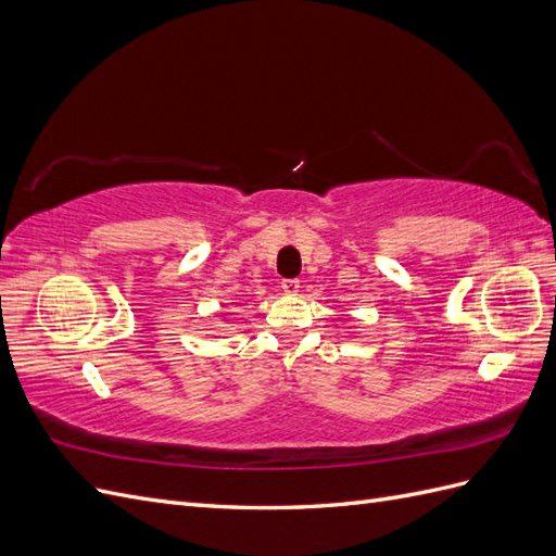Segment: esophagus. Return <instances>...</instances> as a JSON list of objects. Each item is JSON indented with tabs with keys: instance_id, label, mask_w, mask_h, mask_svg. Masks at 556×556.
Listing matches in <instances>:
<instances>
[{
	"instance_id": "esophagus-1",
	"label": "esophagus",
	"mask_w": 556,
	"mask_h": 556,
	"mask_svg": "<svg viewBox=\"0 0 556 556\" xmlns=\"http://www.w3.org/2000/svg\"><path fill=\"white\" fill-rule=\"evenodd\" d=\"M280 288H282L285 294H296L299 292V280L296 278H285Z\"/></svg>"
}]
</instances>
